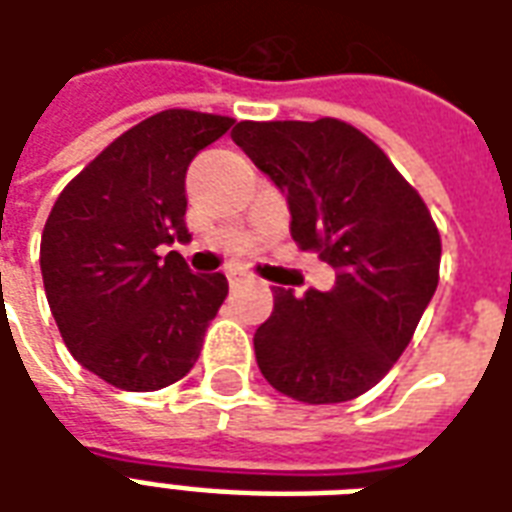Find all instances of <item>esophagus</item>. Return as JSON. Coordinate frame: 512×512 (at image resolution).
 Returning <instances> with one entry per match:
<instances>
[{"instance_id": "obj_1", "label": "esophagus", "mask_w": 512, "mask_h": 512, "mask_svg": "<svg viewBox=\"0 0 512 512\" xmlns=\"http://www.w3.org/2000/svg\"><path fill=\"white\" fill-rule=\"evenodd\" d=\"M249 279V274L246 271H227V282H230V288H235V285H241V282H246Z\"/></svg>"}]
</instances>
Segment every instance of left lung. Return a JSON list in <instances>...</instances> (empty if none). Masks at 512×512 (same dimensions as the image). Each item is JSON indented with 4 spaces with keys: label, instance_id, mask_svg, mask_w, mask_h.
Segmentation results:
<instances>
[{
    "label": "left lung",
    "instance_id": "1",
    "mask_svg": "<svg viewBox=\"0 0 512 512\" xmlns=\"http://www.w3.org/2000/svg\"><path fill=\"white\" fill-rule=\"evenodd\" d=\"M233 142L285 194L293 241L337 271L326 293L274 288L257 367L301 403L354 400L392 370L436 293L428 205L373 139L334 117L244 120Z\"/></svg>",
    "mask_w": 512,
    "mask_h": 512
}]
</instances>
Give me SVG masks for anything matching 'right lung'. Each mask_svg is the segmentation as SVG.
I'll return each instance as SVG.
<instances>
[{"label": "right lung", "instance_id": "obj_1", "mask_svg": "<svg viewBox=\"0 0 512 512\" xmlns=\"http://www.w3.org/2000/svg\"><path fill=\"white\" fill-rule=\"evenodd\" d=\"M233 117L167 109L101 150L54 202L40 271L73 359L126 392H156L189 373L227 296L224 274H191L186 169Z\"/></svg>", "mask_w": 512, "mask_h": 512}]
</instances>
